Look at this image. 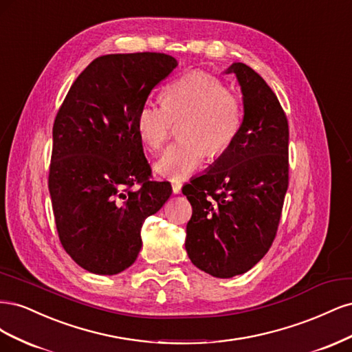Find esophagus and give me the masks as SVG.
<instances>
[{
  "label": "esophagus",
  "mask_w": 352,
  "mask_h": 352,
  "mask_svg": "<svg viewBox=\"0 0 352 352\" xmlns=\"http://www.w3.org/2000/svg\"><path fill=\"white\" fill-rule=\"evenodd\" d=\"M172 189H173V194H180V190H182V184H180V182H173L172 184Z\"/></svg>",
  "instance_id": "34e87169"
}]
</instances>
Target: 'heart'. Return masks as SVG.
I'll return each mask as SVG.
<instances>
[{
    "label": "heart",
    "mask_w": 352,
    "mask_h": 352,
    "mask_svg": "<svg viewBox=\"0 0 352 352\" xmlns=\"http://www.w3.org/2000/svg\"><path fill=\"white\" fill-rule=\"evenodd\" d=\"M180 124L177 144L170 145L155 163V172L180 180L204 162L225 153L242 124V102L219 78L206 72H190L170 83L164 104L145 101L136 113V132L151 151L164 145L173 123Z\"/></svg>",
    "instance_id": "heart-1"
}]
</instances>
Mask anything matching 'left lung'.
<instances>
[{"mask_svg":"<svg viewBox=\"0 0 352 352\" xmlns=\"http://www.w3.org/2000/svg\"><path fill=\"white\" fill-rule=\"evenodd\" d=\"M243 100L235 141L182 192L192 206L185 248L198 269L229 279L252 269L274 241L289 184V126L265 80L233 63Z\"/></svg>","mask_w":352,"mask_h":352,"instance_id":"1","label":"left lung"}]
</instances>
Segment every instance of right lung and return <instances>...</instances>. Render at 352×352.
Here are the masks:
<instances>
[{"label":"right lung","mask_w":352,"mask_h":352,"mask_svg":"<svg viewBox=\"0 0 352 352\" xmlns=\"http://www.w3.org/2000/svg\"><path fill=\"white\" fill-rule=\"evenodd\" d=\"M177 61L162 52L95 58L52 126L48 188L63 248L82 269L117 274L142 247L141 228L172 195L151 180L136 113Z\"/></svg>","instance_id":"add662e5"}]
</instances>
